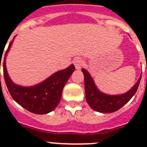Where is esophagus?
I'll return each instance as SVG.
<instances>
[{"label":"esophagus","mask_w":147,"mask_h":147,"mask_svg":"<svg viewBox=\"0 0 147 147\" xmlns=\"http://www.w3.org/2000/svg\"><path fill=\"white\" fill-rule=\"evenodd\" d=\"M74 65H75V66H76V69H80L83 65V61L82 59H81V58H76L75 59V60L73 61Z\"/></svg>","instance_id":"obj_1"}]
</instances>
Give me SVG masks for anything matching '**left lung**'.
<instances>
[{"mask_svg":"<svg viewBox=\"0 0 147 147\" xmlns=\"http://www.w3.org/2000/svg\"><path fill=\"white\" fill-rule=\"evenodd\" d=\"M85 77V98L92 109L100 113H112L119 110L131 99L139 87L141 76L134 86L127 93L120 95H107L97 88L94 81L85 69H82Z\"/></svg>","mask_w":147,"mask_h":147,"instance_id":"1","label":"left lung"}]
</instances>
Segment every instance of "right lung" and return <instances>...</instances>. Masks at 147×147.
<instances>
[{
  "label": "right lung",
  "instance_id": "add662e5",
  "mask_svg": "<svg viewBox=\"0 0 147 147\" xmlns=\"http://www.w3.org/2000/svg\"><path fill=\"white\" fill-rule=\"evenodd\" d=\"M12 42L13 40L6 51L3 64V77L10 95L16 102L30 112L36 114H45L52 111L59 105L62 89L75 71V66L71 65L33 87H21L15 85L8 76L5 65L6 55Z\"/></svg>",
  "mask_w": 147,
  "mask_h": 147
}]
</instances>
